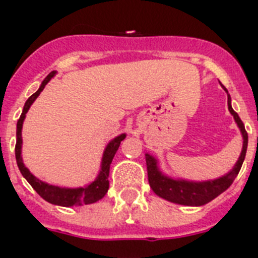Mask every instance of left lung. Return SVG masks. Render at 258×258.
I'll list each match as a JSON object with an SVG mask.
<instances>
[{
  "instance_id": "8db88e82",
  "label": "left lung",
  "mask_w": 258,
  "mask_h": 258,
  "mask_svg": "<svg viewBox=\"0 0 258 258\" xmlns=\"http://www.w3.org/2000/svg\"><path fill=\"white\" fill-rule=\"evenodd\" d=\"M223 87V86H222ZM226 92L227 89L223 87ZM227 105L230 113L234 115V119L236 122L237 127L240 128L241 135H243V149H241L240 157L237 162L235 163L234 169L214 180H207V182H188L183 179H171L161 172L157 165V160L151 154H145L147 160V170H148V180L149 185L153 189L157 196L162 197L165 200L171 201V203L180 204V205H187V207H200L204 204H208L213 199L225 192L232 182L235 180L236 175L241 169V165L245 158L248 147V134L245 131L243 122L239 118L237 113H235L231 106V97L227 93Z\"/></svg>"
}]
</instances>
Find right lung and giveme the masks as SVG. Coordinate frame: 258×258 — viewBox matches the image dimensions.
Listing matches in <instances>:
<instances>
[{"label": "right lung", "instance_id": "obj_1", "mask_svg": "<svg viewBox=\"0 0 258 258\" xmlns=\"http://www.w3.org/2000/svg\"><path fill=\"white\" fill-rule=\"evenodd\" d=\"M57 74V71H51L48 76H46L44 82L41 83L39 91L35 92L28 100L26 101L22 111L21 118L18 119L17 123V144H15V158H17L18 167L21 170L22 175L27 179V182L32 185L40 196L45 201L54 205H59V207H74V205H83V204H93L96 201L101 200L102 197L106 195L107 189H109V170H110V163L113 161L114 156H115L118 148H119L120 142L124 140L126 134L116 136L113 139L109 144L106 145L104 151V156H102L101 162V170L98 172L97 178L92 183H89L86 187L79 188H62L57 187V185H50L45 182H41L40 179L33 176L30 172V170L24 166L23 160H22V127H23V120L26 118V113L28 111L32 102L35 101L37 96L41 93L44 87L49 83V80Z\"/></svg>", "mask_w": 258, "mask_h": 258}]
</instances>
